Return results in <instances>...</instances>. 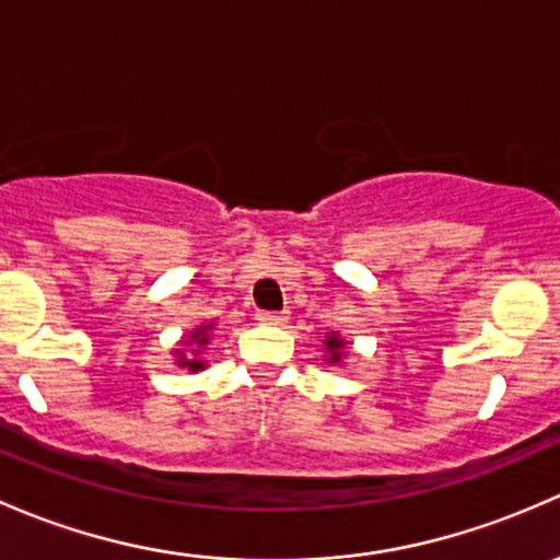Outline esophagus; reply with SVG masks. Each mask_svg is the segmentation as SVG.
<instances>
[{
    "label": "esophagus",
    "instance_id": "34e87169",
    "mask_svg": "<svg viewBox=\"0 0 560 560\" xmlns=\"http://www.w3.org/2000/svg\"><path fill=\"white\" fill-rule=\"evenodd\" d=\"M258 323H267V326H282L288 320V313H258Z\"/></svg>",
    "mask_w": 560,
    "mask_h": 560
}]
</instances>
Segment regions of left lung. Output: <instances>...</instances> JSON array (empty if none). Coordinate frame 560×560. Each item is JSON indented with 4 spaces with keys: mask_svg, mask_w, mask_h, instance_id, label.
Masks as SVG:
<instances>
[{
    "mask_svg": "<svg viewBox=\"0 0 560 560\" xmlns=\"http://www.w3.org/2000/svg\"><path fill=\"white\" fill-rule=\"evenodd\" d=\"M345 348H348V342L339 337V331H328L326 337H323V353H326V359H323V361H326L328 366L342 364Z\"/></svg>",
    "mask_w": 560,
    "mask_h": 560,
    "instance_id": "obj_1",
    "label": "left lung"
}]
</instances>
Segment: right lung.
I'll return each instance as SVG.
<instances>
[{
    "mask_svg": "<svg viewBox=\"0 0 560 560\" xmlns=\"http://www.w3.org/2000/svg\"><path fill=\"white\" fill-rule=\"evenodd\" d=\"M212 337H215V323H201V326H196L194 331H188L186 337L180 339V348H172V353H175V364L180 369H188L191 374L201 372V369L207 366L205 355L201 353L210 348ZM188 347L192 350L188 351Z\"/></svg>",
    "mask_w": 560,
    "mask_h": 560,
    "instance_id": "right-lung-1",
    "label": "right lung"
}]
</instances>
